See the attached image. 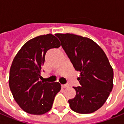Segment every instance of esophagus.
<instances>
[{
    "label": "esophagus",
    "instance_id": "obj_1",
    "mask_svg": "<svg viewBox=\"0 0 124 124\" xmlns=\"http://www.w3.org/2000/svg\"><path fill=\"white\" fill-rule=\"evenodd\" d=\"M69 87V85H61V87L63 88V89H65V88H67V87Z\"/></svg>",
    "mask_w": 124,
    "mask_h": 124
}]
</instances>
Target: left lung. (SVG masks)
<instances>
[{
  "label": "left lung",
  "instance_id": "obj_1",
  "mask_svg": "<svg viewBox=\"0 0 124 124\" xmlns=\"http://www.w3.org/2000/svg\"><path fill=\"white\" fill-rule=\"evenodd\" d=\"M76 70L80 72V87H73L76 94L69 100L72 111L80 114L99 109L113 87V70L102 49L92 39L72 33L56 34Z\"/></svg>",
  "mask_w": 124,
  "mask_h": 124
}]
</instances>
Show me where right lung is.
Masks as SVG:
<instances>
[{"label": "right lung", "instance_id": "add662e5", "mask_svg": "<svg viewBox=\"0 0 124 124\" xmlns=\"http://www.w3.org/2000/svg\"><path fill=\"white\" fill-rule=\"evenodd\" d=\"M60 46L52 34L40 35L26 42L14 57L9 70V88L15 101L26 113L40 115L51 109L61 85L39 79L46 52Z\"/></svg>", "mask_w": 124, "mask_h": 124}]
</instances>
